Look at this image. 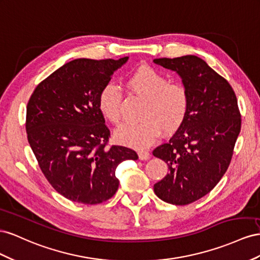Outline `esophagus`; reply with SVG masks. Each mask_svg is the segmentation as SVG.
I'll use <instances>...</instances> for the list:
<instances>
[{"label":"esophagus","instance_id":"obj_1","mask_svg":"<svg viewBox=\"0 0 260 260\" xmlns=\"http://www.w3.org/2000/svg\"><path fill=\"white\" fill-rule=\"evenodd\" d=\"M138 155L140 160H148L150 158V153L148 151H139Z\"/></svg>","mask_w":260,"mask_h":260}]
</instances>
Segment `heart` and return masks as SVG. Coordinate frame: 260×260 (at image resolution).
<instances>
[{"instance_id":"heart-1","label":"heart","mask_w":260,"mask_h":260,"mask_svg":"<svg viewBox=\"0 0 260 260\" xmlns=\"http://www.w3.org/2000/svg\"><path fill=\"white\" fill-rule=\"evenodd\" d=\"M129 90L144 99L138 123H126L115 131L117 142L138 149L149 147L161 129L170 134L179 129L188 113L189 98L186 88L170 81L151 66H140L126 80ZM123 94L114 83H107L98 94V108L110 123L121 121Z\"/></svg>"}]
</instances>
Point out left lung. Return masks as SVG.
<instances>
[{
	"mask_svg": "<svg viewBox=\"0 0 260 260\" xmlns=\"http://www.w3.org/2000/svg\"><path fill=\"white\" fill-rule=\"evenodd\" d=\"M153 62L179 74L189 98L183 125L152 151L169 167V174L153 189L163 202L188 205L210 192L226 172L241 131V113L231 85L200 57Z\"/></svg>",
	"mask_w": 260,
	"mask_h": 260,
	"instance_id": "1",
	"label": "left lung"
}]
</instances>
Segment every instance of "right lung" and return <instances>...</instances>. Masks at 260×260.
I'll list each match as a JSON object with an SVG mask.
<instances>
[{"label": "right lung", "mask_w": 260, "mask_h": 260, "mask_svg": "<svg viewBox=\"0 0 260 260\" xmlns=\"http://www.w3.org/2000/svg\"><path fill=\"white\" fill-rule=\"evenodd\" d=\"M127 60L71 61L43 79L28 101L29 145L52 187L72 202H107L118 188L117 166L138 159L131 148L107 147L110 129L98 108L100 89Z\"/></svg>", "instance_id": "obj_1"}]
</instances>
